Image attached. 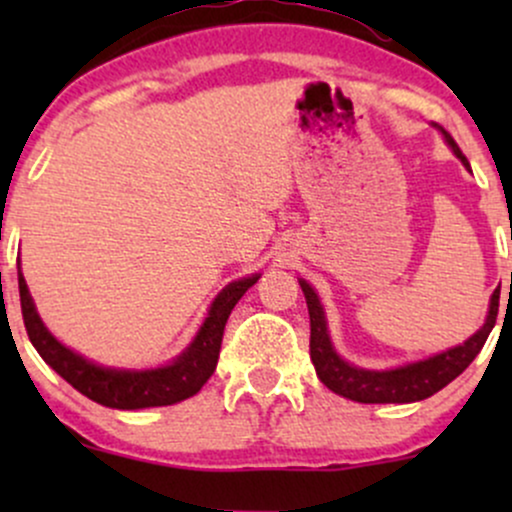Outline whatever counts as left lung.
<instances>
[{"label":"left lung","mask_w":512,"mask_h":512,"mask_svg":"<svg viewBox=\"0 0 512 512\" xmlns=\"http://www.w3.org/2000/svg\"><path fill=\"white\" fill-rule=\"evenodd\" d=\"M438 129L452 149V154L460 158L464 168H469V161L464 158L460 146L455 144V139H452L443 127ZM298 284H301L305 303H308L310 358H313L317 378L330 387L332 392H337V395L354 399V402H361V404L421 402V399L436 395L438 390H443L445 385H450L452 380H455L457 375H460L462 370L477 358L481 346H484L486 339H489L493 325H496L498 298H501V286H498L491 296L489 315H486L484 325H481L472 337L464 339L462 344L440 351V354L421 358V361L404 363V366H397V368L370 370V368L354 366V363L344 361V358L337 354V349H334L332 337H330V327H327L325 308H322L320 296H317L313 286H310L305 279H298Z\"/></svg>","instance_id":"left-lung-1"}]
</instances>
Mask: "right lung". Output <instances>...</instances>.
<instances>
[{
	"label": "right lung",
	"instance_id": "1",
	"mask_svg": "<svg viewBox=\"0 0 512 512\" xmlns=\"http://www.w3.org/2000/svg\"><path fill=\"white\" fill-rule=\"evenodd\" d=\"M257 279H260V274H252L223 286L214 303L209 305V313L204 317L195 339L187 344V349L180 356H175L166 366L158 368L134 370L101 366V363L88 361L86 356L64 346L40 320L19 267L23 325H26L28 339H31L35 351L43 356V361L57 375H62L74 390H79L81 395L93 399V402L110 409L127 411L168 407V404H178L182 399L197 395L202 385L211 378L216 363H219L223 327H226L228 315L243 298V293L257 284Z\"/></svg>",
	"mask_w": 512,
	"mask_h": 512
}]
</instances>
